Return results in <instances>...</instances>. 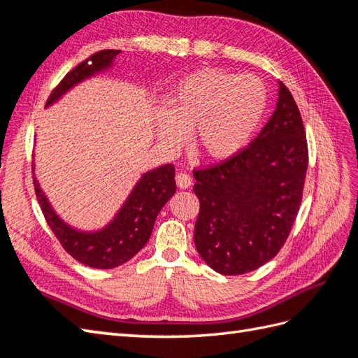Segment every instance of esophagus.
Listing matches in <instances>:
<instances>
[{
    "mask_svg": "<svg viewBox=\"0 0 358 358\" xmlns=\"http://www.w3.org/2000/svg\"><path fill=\"white\" fill-rule=\"evenodd\" d=\"M176 181H177V186L180 189H187L192 186V178H190V176L186 172H178L176 177Z\"/></svg>",
    "mask_w": 358,
    "mask_h": 358,
    "instance_id": "obj_1",
    "label": "esophagus"
}]
</instances>
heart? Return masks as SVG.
Here are the masks:
<instances>
[{"instance_id": "heart-1", "label": "heart", "mask_w": 358, "mask_h": 358, "mask_svg": "<svg viewBox=\"0 0 358 358\" xmlns=\"http://www.w3.org/2000/svg\"><path fill=\"white\" fill-rule=\"evenodd\" d=\"M169 115L160 122L162 137L182 145L194 129L196 148L212 160H227L243 149L259 127L267 91L252 74L235 76L220 69L189 74L169 94Z\"/></svg>"}]
</instances>
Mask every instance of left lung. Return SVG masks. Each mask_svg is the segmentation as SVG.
Returning <instances> with one entry per match:
<instances>
[{"label":"left lung","mask_w":358,"mask_h":358,"mask_svg":"<svg viewBox=\"0 0 358 358\" xmlns=\"http://www.w3.org/2000/svg\"><path fill=\"white\" fill-rule=\"evenodd\" d=\"M306 168L302 115L279 82L276 110L252 143L227 160L194 171L199 199L194 241L203 261L234 276L273 259L297 217Z\"/></svg>","instance_id":"1"}]
</instances>
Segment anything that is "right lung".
I'll list each match as a JSON object with an SVG mask.
<instances>
[{"label":"right lung","instance_id":"obj_1","mask_svg":"<svg viewBox=\"0 0 358 358\" xmlns=\"http://www.w3.org/2000/svg\"><path fill=\"white\" fill-rule=\"evenodd\" d=\"M119 53V50H102L74 66L52 91L47 106L61 99L79 82L110 69L113 59ZM33 185L45 221L64 250L80 264L102 270L115 268L128 262L145 247L152 234L157 215L177 190L173 166L171 163L160 166L140 178L122 209L108 226L97 231H80L57 217L45 194L41 190L35 172Z\"/></svg>","mask_w":358,"mask_h":358}]
</instances>
